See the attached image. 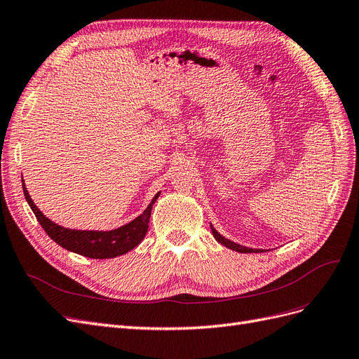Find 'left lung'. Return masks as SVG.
Segmentation results:
<instances>
[{
    "mask_svg": "<svg viewBox=\"0 0 359 359\" xmlns=\"http://www.w3.org/2000/svg\"><path fill=\"white\" fill-rule=\"evenodd\" d=\"M211 231H212V235H214V238H215L217 241H219L220 244H223L227 248L235 250V252H238V253H264V250H260V248H248V247H244V245L236 244V243H233L231 240H227V238L222 236L219 232L214 229L212 224H211Z\"/></svg>",
    "mask_w": 359,
    "mask_h": 359,
    "instance_id": "left-lung-1",
    "label": "left lung"
}]
</instances>
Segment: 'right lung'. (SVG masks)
Segmentation results:
<instances>
[{"label":"right lung","mask_w":359,"mask_h":359,"mask_svg":"<svg viewBox=\"0 0 359 359\" xmlns=\"http://www.w3.org/2000/svg\"><path fill=\"white\" fill-rule=\"evenodd\" d=\"M22 189H24L25 199L31 206L32 212L36 214L39 223L41 224L43 229H45V232L52 238V240L62 248L69 250V252L78 253L91 259L116 257V256L126 255L127 252H130V250H133L136 245H139L140 241H142L147 235L151 210H153V205L160 196V191H158L142 214L137 215L136 219L130 223L118 227V229L76 231V229H67V227H62L49 220L48 217L37 208L36 203L32 202L31 196L28 194V190L25 187L24 180H22Z\"/></svg>","instance_id":"add662e5"}]
</instances>
